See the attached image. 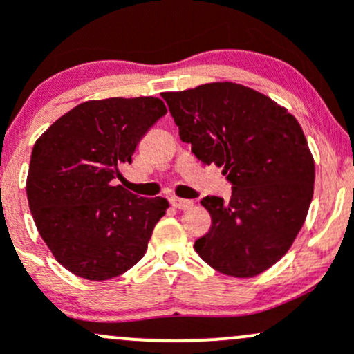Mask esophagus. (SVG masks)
I'll list each match as a JSON object with an SVG mask.
<instances>
[{"mask_svg": "<svg viewBox=\"0 0 354 354\" xmlns=\"http://www.w3.org/2000/svg\"><path fill=\"white\" fill-rule=\"evenodd\" d=\"M171 205L174 207V209H180V210H188L194 207V202L192 200H187V198H180V197H171L169 198Z\"/></svg>", "mask_w": 354, "mask_h": 354, "instance_id": "34e87169", "label": "esophagus"}]
</instances>
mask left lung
Here are the masks:
<instances>
[{"label":"left lung","mask_w":354,"mask_h":354,"mask_svg":"<svg viewBox=\"0 0 354 354\" xmlns=\"http://www.w3.org/2000/svg\"><path fill=\"white\" fill-rule=\"evenodd\" d=\"M181 140L205 166L216 164L231 198H202L212 217L195 241L219 272L253 277L272 267L301 230L313 197L315 166L301 127L267 95L233 84L164 92Z\"/></svg>","instance_id":"8db88e82"}]
</instances>
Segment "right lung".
Instances as JSON below:
<instances>
[{
  "label": "right lung",
  "mask_w": 354,
  "mask_h": 354,
  "mask_svg": "<svg viewBox=\"0 0 354 354\" xmlns=\"http://www.w3.org/2000/svg\"><path fill=\"white\" fill-rule=\"evenodd\" d=\"M167 113L157 97L87 101L68 111L32 149L27 198L39 234L75 276L108 281L145 255L166 198L116 185L149 128Z\"/></svg>",
  "instance_id": "obj_1"
}]
</instances>
